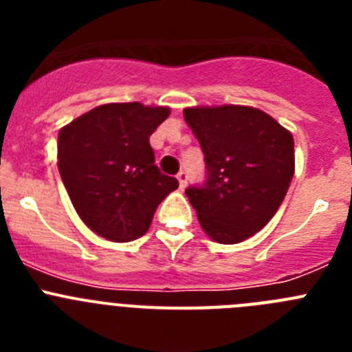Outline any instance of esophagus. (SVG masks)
I'll return each instance as SVG.
<instances>
[{"label": "esophagus", "mask_w": 352, "mask_h": 352, "mask_svg": "<svg viewBox=\"0 0 352 352\" xmlns=\"http://www.w3.org/2000/svg\"><path fill=\"white\" fill-rule=\"evenodd\" d=\"M176 178H178V182H179V188H182V190H183V188H185V186H186V182H188V174H186L185 170H179Z\"/></svg>", "instance_id": "34e87169"}]
</instances>
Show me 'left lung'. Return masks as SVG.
<instances>
[{
	"mask_svg": "<svg viewBox=\"0 0 352 352\" xmlns=\"http://www.w3.org/2000/svg\"><path fill=\"white\" fill-rule=\"evenodd\" d=\"M206 162L203 185L185 190L201 227L234 245L259 232L280 208L294 174L291 132L245 105L185 109Z\"/></svg>",
	"mask_w": 352,
	"mask_h": 352,
	"instance_id": "obj_1",
	"label": "left lung"
}]
</instances>
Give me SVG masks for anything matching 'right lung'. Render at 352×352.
Returning <instances> with one entry per match:
<instances>
[{
    "mask_svg": "<svg viewBox=\"0 0 352 352\" xmlns=\"http://www.w3.org/2000/svg\"><path fill=\"white\" fill-rule=\"evenodd\" d=\"M167 107L139 102L105 104L63 126L58 169L82 222L118 243L146 234L158 204L178 179L155 166L149 135L169 116Z\"/></svg>",
    "mask_w": 352,
    "mask_h": 352,
    "instance_id": "obj_1",
    "label": "right lung"
}]
</instances>
